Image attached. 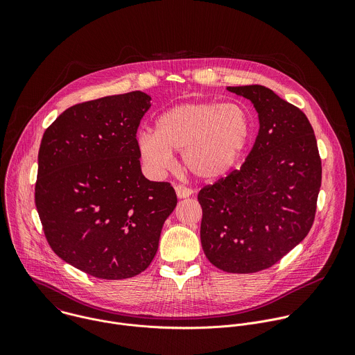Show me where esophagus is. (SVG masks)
<instances>
[{
  "label": "esophagus",
  "mask_w": 355,
  "mask_h": 355,
  "mask_svg": "<svg viewBox=\"0 0 355 355\" xmlns=\"http://www.w3.org/2000/svg\"><path fill=\"white\" fill-rule=\"evenodd\" d=\"M175 192H177L178 198H188L193 193V191L191 188H187V187H182V185H177Z\"/></svg>",
  "instance_id": "34e87169"
}]
</instances>
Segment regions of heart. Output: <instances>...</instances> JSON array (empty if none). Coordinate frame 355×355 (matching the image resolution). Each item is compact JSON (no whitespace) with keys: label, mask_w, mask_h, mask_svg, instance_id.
Returning <instances> with one entry per match:
<instances>
[{"label":"heart","mask_w":355,"mask_h":355,"mask_svg":"<svg viewBox=\"0 0 355 355\" xmlns=\"http://www.w3.org/2000/svg\"><path fill=\"white\" fill-rule=\"evenodd\" d=\"M250 133V116L237 104L187 103L164 111L156 119V132H140L136 146L153 177L173 171V151H182L188 171L202 180H218L237 164Z\"/></svg>","instance_id":"obj_1"}]
</instances>
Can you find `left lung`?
Instances as JSON below:
<instances>
[{"label": "left lung", "instance_id": "1", "mask_svg": "<svg viewBox=\"0 0 355 355\" xmlns=\"http://www.w3.org/2000/svg\"><path fill=\"white\" fill-rule=\"evenodd\" d=\"M227 89L251 101L260 130L240 170L199 191L200 243L219 270L251 274L278 263L309 233L322 160L299 108L263 85Z\"/></svg>", "mask_w": 355, "mask_h": 355}]
</instances>
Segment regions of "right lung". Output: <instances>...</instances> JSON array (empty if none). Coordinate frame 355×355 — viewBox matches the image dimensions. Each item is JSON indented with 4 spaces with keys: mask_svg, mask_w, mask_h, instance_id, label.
<instances>
[{
    "mask_svg": "<svg viewBox=\"0 0 355 355\" xmlns=\"http://www.w3.org/2000/svg\"><path fill=\"white\" fill-rule=\"evenodd\" d=\"M150 101L132 91L73 105L40 141L35 204L47 243L101 279L143 272L177 205L168 182L141 174L136 133Z\"/></svg>",
    "mask_w": 355,
    "mask_h": 355,
    "instance_id": "obj_1",
    "label": "right lung"
}]
</instances>
